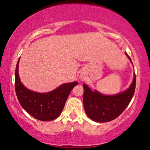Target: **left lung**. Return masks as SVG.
<instances>
[{
  "mask_svg": "<svg viewBox=\"0 0 150 150\" xmlns=\"http://www.w3.org/2000/svg\"><path fill=\"white\" fill-rule=\"evenodd\" d=\"M126 55L132 63L127 52ZM83 88V104L87 116L97 122H110L120 116L131 102L136 89V75L129 89L115 95H103L92 91L86 84Z\"/></svg>",
  "mask_w": 150,
  "mask_h": 150,
  "instance_id": "8db88e82",
  "label": "left lung"
}]
</instances>
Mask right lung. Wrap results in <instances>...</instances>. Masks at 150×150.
<instances>
[{"label": "right lung", "mask_w": 150, "mask_h": 150, "mask_svg": "<svg viewBox=\"0 0 150 150\" xmlns=\"http://www.w3.org/2000/svg\"><path fill=\"white\" fill-rule=\"evenodd\" d=\"M15 70V91L19 103L27 112L38 120H55L64 109L70 91L78 83L77 82L61 84L57 89L47 93H38L27 89L19 77V62Z\"/></svg>", "instance_id": "right-lung-1"}]
</instances>
